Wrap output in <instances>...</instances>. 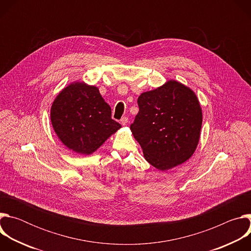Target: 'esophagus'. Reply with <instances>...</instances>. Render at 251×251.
<instances>
[{
    "label": "esophagus",
    "instance_id": "obj_1",
    "mask_svg": "<svg viewBox=\"0 0 251 251\" xmlns=\"http://www.w3.org/2000/svg\"><path fill=\"white\" fill-rule=\"evenodd\" d=\"M128 122H129V120H128L127 117H123V118L120 120V123H121V125H123V126H126V125L128 124Z\"/></svg>",
    "mask_w": 251,
    "mask_h": 251
}]
</instances>
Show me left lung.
Here are the masks:
<instances>
[{
	"label": "left lung",
	"instance_id": "8db88e82",
	"mask_svg": "<svg viewBox=\"0 0 251 251\" xmlns=\"http://www.w3.org/2000/svg\"><path fill=\"white\" fill-rule=\"evenodd\" d=\"M139 112L130 129L144 158L160 171L187 162L201 136L202 112L196 93L176 80H168L138 98Z\"/></svg>",
	"mask_w": 251,
	"mask_h": 251
}]
</instances>
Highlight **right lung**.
Segmentation results:
<instances>
[{"instance_id": "obj_1", "label": "right lung", "mask_w": 251, "mask_h": 251, "mask_svg": "<svg viewBox=\"0 0 251 251\" xmlns=\"http://www.w3.org/2000/svg\"><path fill=\"white\" fill-rule=\"evenodd\" d=\"M50 121L62 144L80 155H91L121 128L98 87L83 81L70 83L57 94Z\"/></svg>"}]
</instances>
